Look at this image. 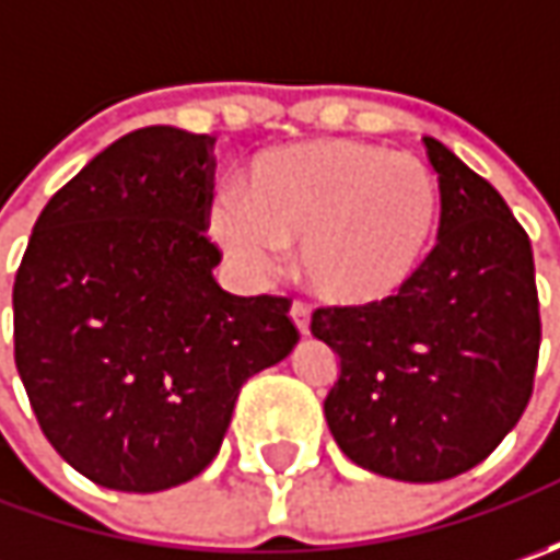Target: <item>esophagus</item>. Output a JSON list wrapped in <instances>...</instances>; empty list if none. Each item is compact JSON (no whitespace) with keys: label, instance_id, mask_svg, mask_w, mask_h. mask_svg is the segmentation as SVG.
<instances>
[{"label":"esophagus","instance_id":"34e87169","mask_svg":"<svg viewBox=\"0 0 560 560\" xmlns=\"http://www.w3.org/2000/svg\"><path fill=\"white\" fill-rule=\"evenodd\" d=\"M292 320H295V327H299V334L308 336L312 334V308L305 305V302H292Z\"/></svg>","mask_w":560,"mask_h":560}]
</instances>
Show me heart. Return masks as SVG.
<instances>
[{"label": "heart", "mask_w": 560, "mask_h": 560, "mask_svg": "<svg viewBox=\"0 0 560 560\" xmlns=\"http://www.w3.org/2000/svg\"><path fill=\"white\" fill-rule=\"evenodd\" d=\"M440 224V184L411 155L312 140L258 155L243 202L211 208V233L252 273L302 243L305 283L334 305H374L420 268Z\"/></svg>", "instance_id": "heart-1"}]
</instances>
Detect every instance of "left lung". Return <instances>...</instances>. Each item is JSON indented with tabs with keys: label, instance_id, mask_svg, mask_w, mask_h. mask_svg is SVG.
I'll return each mask as SVG.
<instances>
[{
	"label": "left lung",
	"instance_id": "1",
	"mask_svg": "<svg viewBox=\"0 0 560 560\" xmlns=\"http://www.w3.org/2000/svg\"><path fill=\"white\" fill-rule=\"evenodd\" d=\"M440 177V240L374 305H324L312 334L339 355L324 398L358 467L440 483L477 467L517 427L539 361L533 248L495 186L423 137Z\"/></svg>",
	"mask_w": 560,
	"mask_h": 560
}]
</instances>
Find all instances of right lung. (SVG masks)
<instances>
[{
  "instance_id": "add662e5",
  "label": "right lung",
  "mask_w": 560,
  "mask_h": 560,
  "mask_svg": "<svg viewBox=\"0 0 560 560\" xmlns=\"http://www.w3.org/2000/svg\"><path fill=\"white\" fill-rule=\"evenodd\" d=\"M214 137L142 127L36 218L14 277V364L86 480L162 492L214 462L248 376L299 342L287 295H230L208 240Z\"/></svg>"
}]
</instances>
